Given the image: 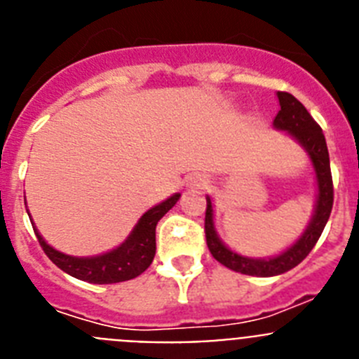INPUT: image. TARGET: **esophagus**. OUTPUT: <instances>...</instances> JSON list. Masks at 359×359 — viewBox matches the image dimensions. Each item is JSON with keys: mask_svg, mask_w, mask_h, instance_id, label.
<instances>
[{"mask_svg": "<svg viewBox=\"0 0 359 359\" xmlns=\"http://www.w3.org/2000/svg\"><path fill=\"white\" fill-rule=\"evenodd\" d=\"M207 185H208V182L201 176H196L194 180H192V187H198V189H205Z\"/></svg>", "mask_w": 359, "mask_h": 359, "instance_id": "1", "label": "esophagus"}]
</instances>
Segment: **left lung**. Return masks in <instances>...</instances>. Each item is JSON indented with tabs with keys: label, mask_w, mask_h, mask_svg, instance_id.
<instances>
[{
	"label": "left lung",
	"mask_w": 359,
	"mask_h": 359,
	"mask_svg": "<svg viewBox=\"0 0 359 359\" xmlns=\"http://www.w3.org/2000/svg\"><path fill=\"white\" fill-rule=\"evenodd\" d=\"M278 104L280 111L273 120V128L278 131H286L293 136L298 144L306 149L309 154L313 169L316 176V205L313 217L309 224L304 230V233L293 243L286 252L278 253L269 259H252L239 253L231 252L223 241L219 239L217 231L214 226V207H212L210 196H207V214H205V233H207V244L212 257L221 262L226 268L233 269L237 273L253 275V277H275V275L286 273L294 266L309 255V252L315 248L316 241L322 236L323 228L327 224V219L332 210V199H334V190H332V176L331 163H329V151L325 144L322 128L313 120L309 111L298 102L297 98L286 91H278Z\"/></svg>",
	"instance_id": "obj_1"
}]
</instances>
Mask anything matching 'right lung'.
Returning a JSON list of instances; mask_svg holds the SVG:
<instances>
[{"label":"right lung","mask_w":359,"mask_h":359,"mask_svg":"<svg viewBox=\"0 0 359 359\" xmlns=\"http://www.w3.org/2000/svg\"><path fill=\"white\" fill-rule=\"evenodd\" d=\"M180 196L182 194L170 196L169 199H165L160 205L145 212L140 221L136 223V226L133 228L128 239L120 246L95 257H73L52 248L37 231L34 221L32 219L30 221L41 248L57 268H61L65 273L72 275L79 280L91 282V284H115V282L131 280V278L138 277L151 266L154 253H156L158 221L176 205Z\"/></svg>","instance_id":"right-lung-1"}]
</instances>
